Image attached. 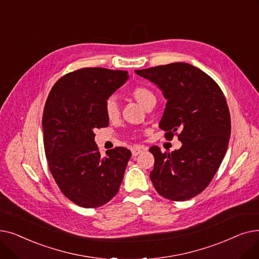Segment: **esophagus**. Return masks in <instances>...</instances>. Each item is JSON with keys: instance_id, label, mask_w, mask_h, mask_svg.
<instances>
[{"instance_id": "34e87169", "label": "esophagus", "mask_w": 259, "mask_h": 259, "mask_svg": "<svg viewBox=\"0 0 259 259\" xmlns=\"http://www.w3.org/2000/svg\"><path fill=\"white\" fill-rule=\"evenodd\" d=\"M146 149H147L146 147H141V146H140V147H137V148H134L133 150H132V155H133V156H138V155L141 154L144 150H146Z\"/></svg>"}]
</instances>
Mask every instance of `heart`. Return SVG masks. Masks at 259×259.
<instances>
[{"label": "heart", "instance_id": "heart-1", "mask_svg": "<svg viewBox=\"0 0 259 259\" xmlns=\"http://www.w3.org/2000/svg\"><path fill=\"white\" fill-rule=\"evenodd\" d=\"M130 94L132 95V98L144 108L150 102L156 101L154 93L150 89L147 87H144V86L134 87L131 90ZM105 113H106V116L108 117V119H110V120L118 117L119 106H118V103L115 100V98L111 97L105 102Z\"/></svg>", "mask_w": 259, "mask_h": 259}]
</instances>
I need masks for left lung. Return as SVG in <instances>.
Here are the masks:
<instances>
[{"instance_id": "left-lung-1", "label": "left lung", "mask_w": 259, "mask_h": 259, "mask_svg": "<svg viewBox=\"0 0 259 259\" xmlns=\"http://www.w3.org/2000/svg\"><path fill=\"white\" fill-rule=\"evenodd\" d=\"M153 81L167 99L159 128L183 146L161 152L153 146L150 179L159 195L184 201L211 183L227 152L231 133L229 107L221 87L207 73L187 63H172L135 70Z\"/></svg>"}]
</instances>
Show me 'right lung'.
Instances as JSON below:
<instances>
[{"label":"right lung","instance_id":"right-lung-1","mask_svg":"<svg viewBox=\"0 0 259 259\" xmlns=\"http://www.w3.org/2000/svg\"><path fill=\"white\" fill-rule=\"evenodd\" d=\"M128 79V72L81 68L52 87L43 112L48 166L62 193L83 208L101 207L118 192L131 151L116 147L102 157L95 129L109 126L105 102Z\"/></svg>","mask_w":259,"mask_h":259}]
</instances>
